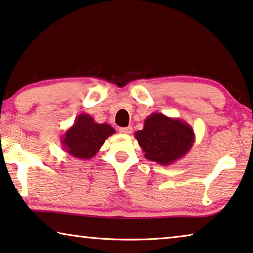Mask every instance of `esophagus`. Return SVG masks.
I'll list each match as a JSON object with an SVG mask.
<instances>
[{
  "label": "esophagus",
  "instance_id": "34e87169",
  "mask_svg": "<svg viewBox=\"0 0 253 253\" xmlns=\"http://www.w3.org/2000/svg\"><path fill=\"white\" fill-rule=\"evenodd\" d=\"M120 132L123 133V134H131V133H132V126L120 127Z\"/></svg>",
  "mask_w": 253,
  "mask_h": 253
}]
</instances>
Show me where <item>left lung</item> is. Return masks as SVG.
I'll return each mask as SVG.
<instances>
[{"label": "left lung", "mask_w": 253, "mask_h": 253, "mask_svg": "<svg viewBox=\"0 0 253 253\" xmlns=\"http://www.w3.org/2000/svg\"><path fill=\"white\" fill-rule=\"evenodd\" d=\"M134 138L146 159L162 166L182 159L195 141L193 127L187 122L156 112L147 116L144 129L138 130Z\"/></svg>", "instance_id": "left-lung-1"}]
</instances>
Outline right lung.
I'll return each instance as SVG.
<instances>
[{"mask_svg":"<svg viewBox=\"0 0 253 253\" xmlns=\"http://www.w3.org/2000/svg\"><path fill=\"white\" fill-rule=\"evenodd\" d=\"M115 130L107 123H97L92 116L82 113L61 137L66 153L75 159L89 160L99 152L106 139Z\"/></svg>","mask_w":253,"mask_h":253,"instance_id":"1","label":"right lung"}]
</instances>
